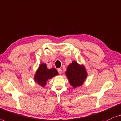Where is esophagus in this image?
Returning a JSON list of instances; mask_svg holds the SVG:
<instances>
[{
  "mask_svg": "<svg viewBox=\"0 0 121 121\" xmlns=\"http://www.w3.org/2000/svg\"><path fill=\"white\" fill-rule=\"evenodd\" d=\"M57 71H58L59 73L60 74H61V73H62V69H57Z\"/></svg>",
  "mask_w": 121,
  "mask_h": 121,
  "instance_id": "obj_1",
  "label": "esophagus"
}]
</instances>
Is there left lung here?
Returning a JSON list of instances; mask_svg holds the SVG:
<instances>
[{
    "instance_id": "left-lung-1",
    "label": "left lung",
    "mask_w": 121,
    "mask_h": 121,
    "mask_svg": "<svg viewBox=\"0 0 121 121\" xmlns=\"http://www.w3.org/2000/svg\"><path fill=\"white\" fill-rule=\"evenodd\" d=\"M66 74L70 84L74 88L82 86L87 77L84 66L80 65L76 61H73L68 66Z\"/></svg>"
}]
</instances>
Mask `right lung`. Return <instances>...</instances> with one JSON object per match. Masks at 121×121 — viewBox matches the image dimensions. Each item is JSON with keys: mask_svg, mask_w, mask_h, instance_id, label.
I'll return each instance as SVG.
<instances>
[{"mask_svg": "<svg viewBox=\"0 0 121 121\" xmlns=\"http://www.w3.org/2000/svg\"><path fill=\"white\" fill-rule=\"evenodd\" d=\"M58 74V72L54 68L48 69L45 64H40L35 76V81L42 87L45 86L49 79Z\"/></svg>", "mask_w": 121, "mask_h": 121, "instance_id": "add662e5", "label": "right lung"}]
</instances>
